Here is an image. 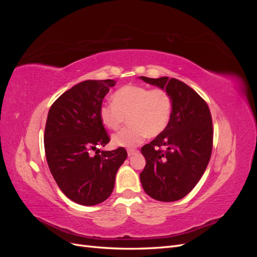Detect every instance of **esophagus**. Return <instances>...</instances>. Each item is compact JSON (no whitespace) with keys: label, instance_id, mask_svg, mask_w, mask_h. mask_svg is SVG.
<instances>
[{"label":"esophagus","instance_id":"34e87169","mask_svg":"<svg viewBox=\"0 0 257 257\" xmlns=\"http://www.w3.org/2000/svg\"><path fill=\"white\" fill-rule=\"evenodd\" d=\"M136 152H137L136 149H128V150H127V155H128V157H132V155L135 154Z\"/></svg>","mask_w":257,"mask_h":257}]
</instances>
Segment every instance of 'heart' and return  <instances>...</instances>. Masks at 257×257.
Segmentation results:
<instances>
[{
	"mask_svg": "<svg viewBox=\"0 0 257 257\" xmlns=\"http://www.w3.org/2000/svg\"><path fill=\"white\" fill-rule=\"evenodd\" d=\"M173 111V98L164 89H150L128 84L113 93L112 103L104 104L99 118L110 130L119 128L126 118L131 125L112 135L116 147H135L145 137H155L168 125Z\"/></svg>",
	"mask_w": 257,
	"mask_h": 257,
	"instance_id": "heart-1",
	"label": "heart"
}]
</instances>
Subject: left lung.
<instances>
[{"label":"left lung","instance_id":"1","mask_svg":"<svg viewBox=\"0 0 257 257\" xmlns=\"http://www.w3.org/2000/svg\"><path fill=\"white\" fill-rule=\"evenodd\" d=\"M141 79L166 90L173 98L168 125L142 148L146 159V166L141 173L143 188L153 199L179 200L200 180L211 157V113L198 93L180 80L144 76Z\"/></svg>","mask_w":257,"mask_h":257}]
</instances>
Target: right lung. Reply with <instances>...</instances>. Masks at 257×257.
Returning <instances> with one entry per match:
<instances>
[{
  "label": "right lung",
  "mask_w": 257,
  "mask_h": 257,
  "mask_svg": "<svg viewBox=\"0 0 257 257\" xmlns=\"http://www.w3.org/2000/svg\"><path fill=\"white\" fill-rule=\"evenodd\" d=\"M114 84L111 79L82 81L64 92L48 112L44 143L49 169L65 196L79 205H97L109 197L127 157L122 147L100 154L97 150L110 141L99 109Z\"/></svg>",
  "instance_id": "1"
}]
</instances>
